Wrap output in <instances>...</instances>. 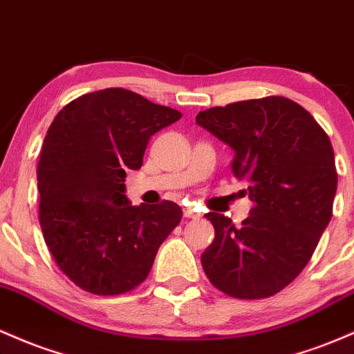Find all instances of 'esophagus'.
<instances>
[{"label": "esophagus", "mask_w": 354, "mask_h": 354, "mask_svg": "<svg viewBox=\"0 0 354 354\" xmlns=\"http://www.w3.org/2000/svg\"><path fill=\"white\" fill-rule=\"evenodd\" d=\"M184 216L187 217V219H201L202 214H198V212H196V210H194V209L187 207V209H184Z\"/></svg>", "instance_id": "esophagus-1"}]
</instances>
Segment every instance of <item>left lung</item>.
<instances>
[{
    "mask_svg": "<svg viewBox=\"0 0 354 354\" xmlns=\"http://www.w3.org/2000/svg\"><path fill=\"white\" fill-rule=\"evenodd\" d=\"M196 122L234 150L230 169L254 202L239 229L205 214L216 232L201 256L205 276L239 299L277 295L306 268L331 221L337 172L329 137L284 97L212 106Z\"/></svg>",
    "mask_w": 354,
    "mask_h": 354,
    "instance_id": "8db88e82",
    "label": "left lung"
}]
</instances>
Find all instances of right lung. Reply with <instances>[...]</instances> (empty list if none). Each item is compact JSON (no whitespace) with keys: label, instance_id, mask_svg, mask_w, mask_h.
I'll return each instance as SVG.
<instances>
[{"label":"right lung","instance_id":"1","mask_svg":"<svg viewBox=\"0 0 354 354\" xmlns=\"http://www.w3.org/2000/svg\"><path fill=\"white\" fill-rule=\"evenodd\" d=\"M182 113L125 88L75 98L46 132L37 169L39 225L55 263L83 291L115 296L142 284L182 219L176 202L130 205L127 170L149 138Z\"/></svg>","mask_w":354,"mask_h":354}]
</instances>
